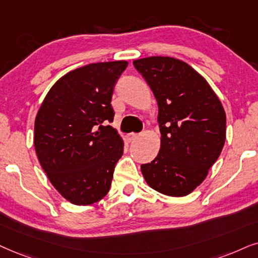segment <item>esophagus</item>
I'll return each mask as SVG.
<instances>
[{
    "instance_id": "1",
    "label": "esophagus",
    "mask_w": 258,
    "mask_h": 258,
    "mask_svg": "<svg viewBox=\"0 0 258 258\" xmlns=\"http://www.w3.org/2000/svg\"><path fill=\"white\" fill-rule=\"evenodd\" d=\"M126 138L128 142H135V140L139 138V135L138 133H128V135L126 136Z\"/></svg>"
}]
</instances>
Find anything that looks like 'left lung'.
Masks as SVG:
<instances>
[{"mask_svg":"<svg viewBox=\"0 0 258 258\" xmlns=\"http://www.w3.org/2000/svg\"><path fill=\"white\" fill-rule=\"evenodd\" d=\"M133 65L158 105L161 149L142 164L146 183L169 197H185L206 178L226 139V114L198 71L172 57H148Z\"/></svg>","mask_w":258,"mask_h":258,"instance_id":"1","label":"left lung"}]
</instances>
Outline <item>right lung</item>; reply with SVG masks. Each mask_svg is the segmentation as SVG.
<instances>
[{"label": "right lung", "instance_id": "right-lung-1", "mask_svg": "<svg viewBox=\"0 0 258 258\" xmlns=\"http://www.w3.org/2000/svg\"><path fill=\"white\" fill-rule=\"evenodd\" d=\"M126 60L88 64L60 77L48 90L34 122V148L48 180L78 206L108 193L123 140L113 122L114 86Z\"/></svg>", "mask_w": 258, "mask_h": 258}]
</instances>
